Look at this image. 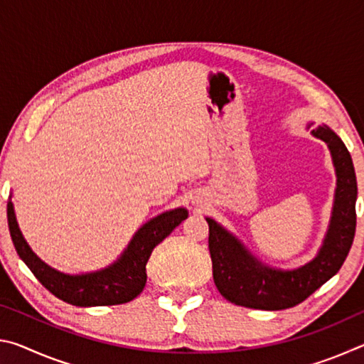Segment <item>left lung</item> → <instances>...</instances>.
I'll return each mask as SVG.
<instances>
[{
  "mask_svg": "<svg viewBox=\"0 0 364 364\" xmlns=\"http://www.w3.org/2000/svg\"><path fill=\"white\" fill-rule=\"evenodd\" d=\"M329 146L337 173L334 210L324 244L316 258L292 271L267 268L217 221L208 223V250L215 286L231 304L255 310L295 306L334 276L347 258L356 230V176L352 156L328 127L311 132Z\"/></svg>",
  "mask_w": 364,
  "mask_h": 364,
  "instance_id": "1",
  "label": "left lung"
}]
</instances>
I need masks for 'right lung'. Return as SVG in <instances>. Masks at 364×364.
Listing matches in <instances>:
<instances>
[{"label":"right lung","instance_id":"1","mask_svg":"<svg viewBox=\"0 0 364 364\" xmlns=\"http://www.w3.org/2000/svg\"><path fill=\"white\" fill-rule=\"evenodd\" d=\"M186 218V208H175L159 215L139 228L127 250L109 268L70 276L48 267L33 254L17 225L12 202L8 200V226L17 254L49 292L75 306L120 305L138 297L146 286V263L154 247Z\"/></svg>","mask_w":364,"mask_h":364}]
</instances>
